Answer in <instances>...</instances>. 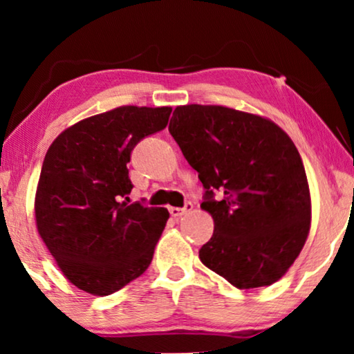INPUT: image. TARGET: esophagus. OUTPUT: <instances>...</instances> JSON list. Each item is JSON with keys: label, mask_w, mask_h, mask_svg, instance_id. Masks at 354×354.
<instances>
[{"label": "esophagus", "mask_w": 354, "mask_h": 354, "mask_svg": "<svg viewBox=\"0 0 354 354\" xmlns=\"http://www.w3.org/2000/svg\"><path fill=\"white\" fill-rule=\"evenodd\" d=\"M192 209H193L192 203H185V206L183 207H169V212H171L172 217H182L185 216L187 212H190Z\"/></svg>", "instance_id": "1"}]
</instances>
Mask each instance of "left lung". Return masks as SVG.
Returning <instances> with one entry per match:
<instances>
[{
	"instance_id": "8db88e82",
	"label": "left lung",
	"mask_w": 354,
	"mask_h": 354,
	"mask_svg": "<svg viewBox=\"0 0 354 354\" xmlns=\"http://www.w3.org/2000/svg\"><path fill=\"white\" fill-rule=\"evenodd\" d=\"M169 132L206 188L201 209L214 221L201 263L240 290L282 279L311 229V193L292 138L268 118L219 104L177 106Z\"/></svg>"
}]
</instances>
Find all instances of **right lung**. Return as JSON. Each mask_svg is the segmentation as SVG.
Listing matches in <instances>:
<instances>
[{
    "label": "right lung",
    "instance_id": "add662e5",
    "mask_svg": "<svg viewBox=\"0 0 354 354\" xmlns=\"http://www.w3.org/2000/svg\"><path fill=\"white\" fill-rule=\"evenodd\" d=\"M171 106H119L67 127L48 148L35 224L57 268L96 297L118 292L151 264L166 207L129 205L127 164L140 140L162 130Z\"/></svg>",
    "mask_w": 354,
    "mask_h": 354
}]
</instances>
